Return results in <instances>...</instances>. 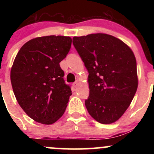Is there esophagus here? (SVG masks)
<instances>
[{
	"mask_svg": "<svg viewBox=\"0 0 154 154\" xmlns=\"http://www.w3.org/2000/svg\"><path fill=\"white\" fill-rule=\"evenodd\" d=\"M79 82L78 80H77V81H75V82L73 83V86H74V87H75V88H77V86L79 85Z\"/></svg>",
	"mask_w": 154,
	"mask_h": 154,
	"instance_id": "esophagus-1",
	"label": "esophagus"
}]
</instances>
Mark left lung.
<instances>
[{
    "instance_id": "obj_1",
    "label": "left lung",
    "mask_w": 154,
    "mask_h": 154,
    "mask_svg": "<svg viewBox=\"0 0 154 154\" xmlns=\"http://www.w3.org/2000/svg\"><path fill=\"white\" fill-rule=\"evenodd\" d=\"M73 44L88 73V113L99 123H114L130 106L137 91L136 59L119 39L104 33L74 37Z\"/></svg>"
}]
</instances>
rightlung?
I'll list each match as a JSON object with an SVG mask.
<instances>
[{"label": "right lung", "instance_id": "right-lung-1", "mask_svg": "<svg viewBox=\"0 0 154 154\" xmlns=\"http://www.w3.org/2000/svg\"><path fill=\"white\" fill-rule=\"evenodd\" d=\"M71 45L70 37H38L24 44L14 61L10 75L14 93L37 122L54 124L66 110L72 91L65 84L59 63Z\"/></svg>", "mask_w": 154, "mask_h": 154}]
</instances>
